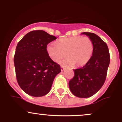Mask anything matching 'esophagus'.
I'll use <instances>...</instances> for the list:
<instances>
[{
  "mask_svg": "<svg viewBox=\"0 0 122 122\" xmlns=\"http://www.w3.org/2000/svg\"><path fill=\"white\" fill-rule=\"evenodd\" d=\"M64 69H65V68H64V66L61 65V71H63Z\"/></svg>",
  "mask_w": 122,
  "mask_h": 122,
  "instance_id": "esophagus-1",
  "label": "esophagus"
}]
</instances>
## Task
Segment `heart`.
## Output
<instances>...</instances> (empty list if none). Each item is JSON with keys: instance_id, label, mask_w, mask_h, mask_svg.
Here are the masks:
<instances>
[{"instance_id": "heart-1", "label": "heart", "mask_w": 122, "mask_h": 122, "mask_svg": "<svg viewBox=\"0 0 122 122\" xmlns=\"http://www.w3.org/2000/svg\"><path fill=\"white\" fill-rule=\"evenodd\" d=\"M50 58L58 62L65 58L64 61L70 65L82 66L89 62L93 52V44L88 37L76 36L60 39L57 43H51L47 47Z\"/></svg>"}]
</instances>
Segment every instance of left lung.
Here are the masks:
<instances>
[{
    "instance_id": "1",
    "label": "left lung",
    "mask_w": 122,
    "mask_h": 122,
    "mask_svg": "<svg viewBox=\"0 0 122 122\" xmlns=\"http://www.w3.org/2000/svg\"><path fill=\"white\" fill-rule=\"evenodd\" d=\"M93 44L92 56L86 65L73 70L75 75L69 82L70 90L78 97L93 96L102 87L106 81L110 62V55L107 43L96 34L84 32Z\"/></svg>"
}]
</instances>
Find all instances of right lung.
<instances>
[{
	"label": "right lung",
	"mask_w": 122,
	"mask_h": 122,
	"mask_svg": "<svg viewBox=\"0 0 122 122\" xmlns=\"http://www.w3.org/2000/svg\"><path fill=\"white\" fill-rule=\"evenodd\" d=\"M56 39L45 31L34 30L17 44L14 58L16 80L22 90L30 96L47 94L61 72L60 65L50 58L46 49L47 44Z\"/></svg>",
	"instance_id": "right-lung-1"
}]
</instances>
